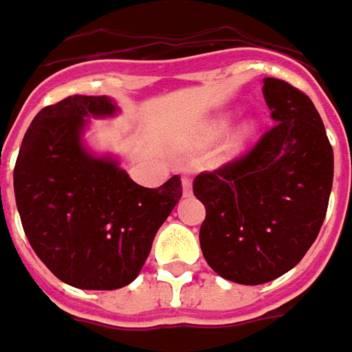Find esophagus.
<instances>
[{"label": "esophagus", "mask_w": 352, "mask_h": 352, "mask_svg": "<svg viewBox=\"0 0 352 352\" xmlns=\"http://www.w3.org/2000/svg\"><path fill=\"white\" fill-rule=\"evenodd\" d=\"M190 186H192L190 179H188V177H183V195L185 196L190 195Z\"/></svg>", "instance_id": "esophagus-1"}]
</instances>
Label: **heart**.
Segmentation results:
<instances>
[{
    "instance_id": "obj_1",
    "label": "heart",
    "mask_w": 352,
    "mask_h": 352,
    "mask_svg": "<svg viewBox=\"0 0 352 352\" xmlns=\"http://www.w3.org/2000/svg\"><path fill=\"white\" fill-rule=\"evenodd\" d=\"M227 119H219V121H216V123H212V125L208 126L206 129V138L208 140H216V138H219V136L226 135L227 131ZM254 133V126L252 125H243L241 126V131L236 133L235 140H233V148H239V146H243L250 138V135Z\"/></svg>"
}]
</instances>
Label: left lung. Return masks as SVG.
<instances>
[{
  "mask_svg": "<svg viewBox=\"0 0 352 352\" xmlns=\"http://www.w3.org/2000/svg\"><path fill=\"white\" fill-rule=\"evenodd\" d=\"M262 92L276 123L241 156L192 181L206 206L202 254L216 274L241 285L267 283L302 260L333 183V150L312 100L272 76Z\"/></svg>",
  "mask_w": 352,
  "mask_h": 352,
  "instance_id": "1",
  "label": "left lung"
}]
</instances>
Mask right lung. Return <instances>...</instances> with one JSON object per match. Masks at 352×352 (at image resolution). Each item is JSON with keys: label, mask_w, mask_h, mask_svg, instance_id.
I'll use <instances>...</instances> for the list:
<instances>
[{"label": "right lung", "mask_w": 352, "mask_h": 352, "mask_svg": "<svg viewBox=\"0 0 352 352\" xmlns=\"http://www.w3.org/2000/svg\"><path fill=\"white\" fill-rule=\"evenodd\" d=\"M113 113L106 96L75 94L45 106L26 129L13 171L28 243L54 276L78 289L129 285L183 196L179 175L146 188L117 162L86 152L85 117Z\"/></svg>", "instance_id": "obj_1"}]
</instances>
